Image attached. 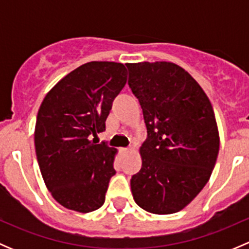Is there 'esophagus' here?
Segmentation results:
<instances>
[{
  "label": "esophagus",
  "mask_w": 249,
  "mask_h": 249,
  "mask_svg": "<svg viewBox=\"0 0 249 249\" xmlns=\"http://www.w3.org/2000/svg\"><path fill=\"white\" fill-rule=\"evenodd\" d=\"M131 152V149L130 148H122V153H124V154H127V153Z\"/></svg>",
  "instance_id": "esophagus-1"
}]
</instances>
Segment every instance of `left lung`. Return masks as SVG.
Masks as SVG:
<instances>
[{
	"label": "left lung",
	"mask_w": 249,
	"mask_h": 249,
	"mask_svg": "<svg viewBox=\"0 0 249 249\" xmlns=\"http://www.w3.org/2000/svg\"><path fill=\"white\" fill-rule=\"evenodd\" d=\"M126 67L148 134L140 148L142 167L131 178L132 196L147 212L171 214L195 199L214 169V112L199 83L178 65L144 61Z\"/></svg>",
	"instance_id": "8db88e82"
}]
</instances>
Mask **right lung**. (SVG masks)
<instances>
[{"label":"right lung","instance_id":"add662e5","mask_svg":"<svg viewBox=\"0 0 249 249\" xmlns=\"http://www.w3.org/2000/svg\"><path fill=\"white\" fill-rule=\"evenodd\" d=\"M126 79L120 62H87L57 82L39 107L37 161L52 196L69 210L88 213L104 205L117 149L90 139L106 130Z\"/></svg>","mask_w":249,"mask_h":249}]
</instances>
